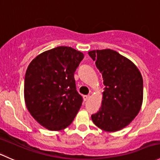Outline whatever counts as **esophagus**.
<instances>
[{"mask_svg": "<svg viewBox=\"0 0 160 160\" xmlns=\"http://www.w3.org/2000/svg\"><path fill=\"white\" fill-rule=\"evenodd\" d=\"M89 98H90L89 95H87V96H83V99H84V100H85V101L88 100V99H89Z\"/></svg>", "mask_w": 160, "mask_h": 160, "instance_id": "esophagus-1", "label": "esophagus"}]
</instances>
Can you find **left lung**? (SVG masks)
Masks as SVG:
<instances>
[{"label": "left lung", "instance_id": "1", "mask_svg": "<svg viewBox=\"0 0 160 160\" xmlns=\"http://www.w3.org/2000/svg\"><path fill=\"white\" fill-rule=\"evenodd\" d=\"M102 74V106L92 115L93 123L102 130L114 132L127 127L138 114L143 101V79L137 66L110 49L88 51Z\"/></svg>", "mask_w": 160, "mask_h": 160}]
</instances>
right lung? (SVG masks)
<instances>
[{
  "mask_svg": "<svg viewBox=\"0 0 160 160\" xmlns=\"http://www.w3.org/2000/svg\"><path fill=\"white\" fill-rule=\"evenodd\" d=\"M84 58L82 52L58 47L36 56L26 72L24 98L27 109L40 125L61 131L75 119L82 103L74 73Z\"/></svg>",
  "mask_w": 160,
  "mask_h": 160,
  "instance_id": "1",
  "label": "right lung"
}]
</instances>
